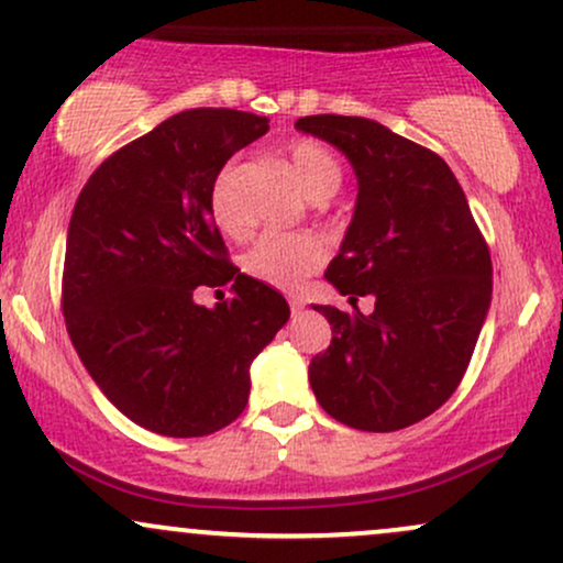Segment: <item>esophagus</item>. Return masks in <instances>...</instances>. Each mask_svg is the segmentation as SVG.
Returning a JSON list of instances; mask_svg holds the SVG:
<instances>
[{
    "mask_svg": "<svg viewBox=\"0 0 563 563\" xmlns=\"http://www.w3.org/2000/svg\"><path fill=\"white\" fill-rule=\"evenodd\" d=\"M289 308H292V316L302 313V308H306V300H302V297H289Z\"/></svg>",
    "mask_w": 563,
    "mask_h": 563,
    "instance_id": "1",
    "label": "esophagus"
}]
</instances>
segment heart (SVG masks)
Instances as JSON below:
<instances>
[{
  "label": "heart",
  "instance_id": "obj_1",
  "mask_svg": "<svg viewBox=\"0 0 563 563\" xmlns=\"http://www.w3.org/2000/svg\"><path fill=\"white\" fill-rule=\"evenodd\" d=\"M287 168L308 197L334 195L340 189V163L319 142H310V139L295 142L287 150ZM208 208L210 218H213V223L223 234H244L247 221H244L240 208H236L234 168L231 165H223L216 174L213 184H210ZM327 242L319 234H308V231H268L244 255V268L255 279L271 284V287L297 289L316 268H321V263L327 261Z\"/></svg>",
  "mask_w": 563,
  "mask_h": 563
}]
</instances>
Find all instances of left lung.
Returning <instances> with one entry per match:
<instances>
[{"label":"left lung","instance_id":"left-lung-1","mask_svg":"<svg viewBox=\"0 0 563 563\" xmlns=\"http://www.w3.org/2000/svg\"><path fill=\"white\" fill-rule=\"evenodd\" d=\"M358 178L353 218L327 282L372 313L313 306L332 345L308 366L316 400L361 432H395L434 413L464 379L493 297L490 250L466 195L432 150L372 118L308 115Z\"/></svg>","mask_w":563,"mask_h":563}]
</instances>
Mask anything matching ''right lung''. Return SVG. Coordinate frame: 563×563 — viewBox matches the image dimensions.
<instances>
[{"instance_id": "add662e5", "label": "right lung", "mask_w": 563, "mask_h": 563, "mask_svg": "<svg viewBox=\"0 0 563 563\" xmlns=\"http://www.w3.org/2000/svg\"><path fill=\"white\" fill-rule=\"evenodd\" d=\"M266 115L184 110L91 174L65 242L63 313L112 406L165 438H202L244 411L250 366L289 319L282 292L240 274L210 218L218 170ZM232 284L205 309L197 286Z\"/></svg>"}]
</instances>
